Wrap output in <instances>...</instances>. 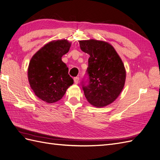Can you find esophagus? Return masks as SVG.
<instances>
[{
  "label": "esophagus",
  "instance_id": "34e87169",
  "mask_svg": "<svg viewBox=\"0 0 160 160\" xmlns=\"http://www.w3.org/2000/svg\"><path fill=\"white\" fill-rule=\"evenodd\" d=\"M79 78L78 77H74V82L75 83H76V84H77L79 83Z\"/></svg>",
  "mask_w": 160,
  "mask_h": 160
}]
</instances>
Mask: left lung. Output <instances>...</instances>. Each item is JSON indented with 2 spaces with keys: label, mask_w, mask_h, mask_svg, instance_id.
Returning a JSON list of instances; mask_svg holds the SVG:
<instances>
[{
  "label": "left lung",
  "mask_w": 160,
  "mask_h": 160,
  "mask_svg": "<svg viewBox=\"0 0 160 160\" xmlns=\"http://www.w3.org/2000/svg\"><path fill=\"white\" fill-rule=\"evenodd\" d=\"M80 48L88 54V79L82 88L88 101L103 107L113 102L121 93L126 79L124 66L113 46L96 40L79 41Z\"/></svg>",
  "instance_id": "left-lung-1"
}]
</instances>
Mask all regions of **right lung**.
I'll use <instances>...</instances> for the list:
<instances>
[{
	"label": "right lung",
	"mask_w": 160,
	"mask_h": 160,
	"mask_svg": "<svg viewBox=\"0 0 160 160\" xmlns=\"http://www.w3.org/2000/svg\"><path fill=\"white\" fill-rule=\"evenodd\" d=\"M67 40L49 42L33 56L28 67L30 86L36 96L47 103L61 99L73 79L62 57L70 49Z\"/></svg>",
	"instance_id": "right-lung-1"
}]
</instances>
